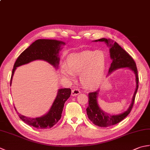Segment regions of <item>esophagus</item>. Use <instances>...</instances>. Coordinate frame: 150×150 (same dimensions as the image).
Here are the masks:
<instances>
[{
    "label": "esophagus",
    "instance_id": "1",
    "mask_svg": "<svg viewBox=\"0 0 150 150\" xmlns=\"http://www.w3.org/2000/svg\"><path fill=\"white\" fill-rule=\"evenodd\" d=\"M80 93H81L80 90H79V89L75 88L74 90H73L71 91V96H76V95H79Z\"/></svg>",
    "mask_w": 150,
    "mask_h": 150
}]
</instances>
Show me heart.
Listing matches in <instances>:
<instances>
[{
	"label": "heart",
	"instance_id": "heart-1",
	"mask_svg": "<svg viewBox=\"0 0 150 150\" xmlns=\"http://www.w3.org/2000/svg\"><path fill=\"white\" fill-rule=\"evenodd\" d=\"M106 64V57L103 52L86 51L81 53L73 54L67 60L66 66L62 69V74L69 79L73 74H81L80 80L86 88L97 86L103 75Z\"/></svg>",
	"mask_w": 150,
	"mask_h": 150
}]
</instances>
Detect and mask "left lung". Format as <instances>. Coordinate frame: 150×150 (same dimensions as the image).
Wrapping results in <instances>:
<instances>
[{
	"label": "left lung",
	"instance_id": "8db88e82",
	"mask_svg": "<svg viewBox=\"0 0 150 150\" xmlns=\"http://www.w3.org/2000/svg\"><path fill=\"white\" fill-rule=\"evenodd\" d=\"M95 41V42H97V41L104 42L108 44V46H110V57L112 59V62H111L109 68V73H111L114 70L119 68H129L135 73L136 77V89L133 96L132 103L129 105L128 109L122 113L112 115L104 112L98 106L97 103V96L99 90L89 93L88 106L86 109L89 119L96 126L100 127H108L120 122L131 112L133 104H134L137 91L139 88L138 71L134 60L129 55L128 52L122 48L116 42H114L113 40H111L110 39H106L105 38Z\"/></svg>",
	"mask_w": 150,
	"mask_h": 150
}]
</instances>
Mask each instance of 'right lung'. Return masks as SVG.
I'll list each match as a JSON object with an SVG mask.
<instances>
[{"mask_svg":"<svg viewBox=\"0 0 150 150\" xmlns=\"http://www.w3.org/2000/svg\"><path fill=\"white\" fill-rule=\"evenodd\" d=\"M62 44H65V43L62 41L56 40L38 39L35 41L27 49L25 50L16 60L12 70L10 85L16 68L33 60H45L53 65L55 68H58L60 60L59 52ZM71 92V91L70 88H64L59 90L56 98L53 102L50 111L42 117L31 119V118L22 115L21 114L17 112L18 117L25 123L37 129L51 128L56 124L61 118L64 105L65 102L70 97Z\"/></svg>","mask_w":150,"mask_h":150,"instance_id":"right-lung-1","label":"right lung"}]
</instances>
